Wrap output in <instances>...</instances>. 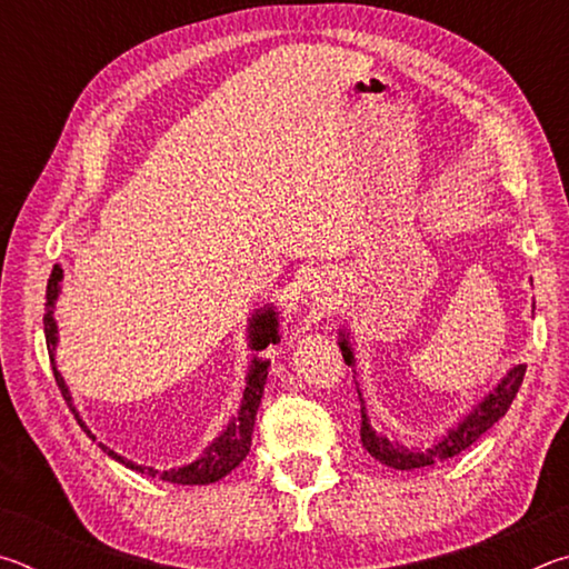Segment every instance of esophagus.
I'll return each mask as SVG.
<instances>
[{
  "mask_svg": "<svg viewBox=\"0 0 569 569\" xmlns=\"http://www.w3.org/2000/svg\"><path fill=\"white\" fill-rule=\"evenodd\" d=\"M306 291H311V296H316V301L321 303L329 301V298H326V291H329V288H326L321 273H311L306 278Z\"/></svg>",
  "mask_w": 569,
  "mask_h": 569,
  "instance_id": "34e87169",
  "label": "esophagus"
}]
</instances>
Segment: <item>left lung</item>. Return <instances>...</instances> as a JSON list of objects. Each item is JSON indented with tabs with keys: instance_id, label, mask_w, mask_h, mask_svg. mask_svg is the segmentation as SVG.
Here are the masks:
<instances>
[{
	"instance_id": "8db88e82",
	"label": "left lung",
	"mask_w": 569,
	"mask_h": 569,
	"mask_svg": "<svg viewBox=\"0 0 569 569\" xmlns=\"http://www.w3.org/2000/svg\"><path fill=\"white\" fill-rule=\"evenodd\" d=\"M339 346H341L343 361L353 366V351H351V343L346 336L339 341ZM525 371H527L525 363H517L515 369H509V373L497 383L495 391H489L487 397L481 399L477 407L457 423L455 429H449L447 435L429 449H409V447H401L399 441H389L387 437L377 435V431L371 429L366 411L361 409L363 447L373 459H379L381 465L393 467V469H421V467L437 465V461H447L451 457H457V455H461V451L475 445V441L485 435L487 429H492L495 423L505 417L507 409L512 407L519 387H522ZM359 399H361V393H359Z\"/></svg>"
}]
</instances>
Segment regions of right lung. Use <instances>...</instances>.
Here are the masks:
<instances>
[{"label": "right lung", "mask_w": 569, "mask_h": 569, "mask_svg": "<svg viewBox=\"0 0 569 569\" xmlns=\"http://www.w3.org/2000/svg\"><path fill=\"white\" fill-rule=\"evenodd\" d=\"M60 281H62V268L54 266L52 268V276L50 281H47V303H44V339H47V351H50V361L54 363V346H57V323H54V301L57 296H60ZM250 346H253L256 351H263L268 343H276L278 341V316L273 311V306H266L261 311H256L253 319H250ZM54 371V381L57 387H60L62 397L67 401V407L74 413V419L80 427L88 431L92 437V431L84 427V421L80 419V413L72 407V397H70V389H67L64 379L60 377V371H57V366H52ZM266 379H268V361L261 359H253L250 363V373H248V381H246V391H243V403H240V411L238 417H233L228 421V427L223 435H220L213 445H210L203 455H200L192 465L186 467H178V469H168V471H158L152 467H140L134 465V461H128L120 455H114L112 449H108L104 445L102 451H108V455L120 461V465L130 467L134 471H142V475L148 477H160L166 481H172V485H210V481H218L223 479L226 475H230L240 461L248 457L250 451V439H253V423H256V413L258 407H261V397H263V387H266ZM94 439V437H92Z\"/></svg>", "instance_id": "right-lung-1"}]
</instances>
